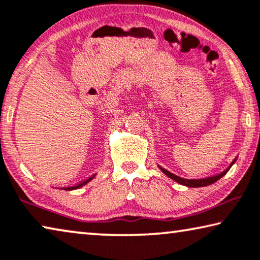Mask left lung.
<instances>
[{"label":"left lung","instance_id":"1","mask_svg":"<svg viewBox=\"0 0 260 260\" xmlns=\"http://www.w3.org/2000/svg\"><path fill=\"white\" fill-rule=\"evenodd\" d=\"M235 161H236V159H235V160L231 162V165L228 167L225 171H223L222 173H219L217 175H214V177L205 178V179H183V178L178 177V175H175L173 173H171V172H169V171L165 170V169H162L161 166H159V169H160L162 173L166 174L167 177L171 178V179H173L174 181L181 183V185H183V186H187V187H205V186H208V185H211V183L216 182L217 180H219V179L223 177V175H225L226 172L230 170V167L234 165Z\"/></svg>","mask_w":260,"mask_h":260}]
</instances>
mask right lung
I'll list each match as a JSON object with an SVG mask.
<instances>
[{
  "mask_svg": "<svg viewBox=\"0 0 260 260\" xmlns=\"http://www.w3.org/2000/svg\"><path fill=\"white\" fill-rule=\"evenodd\" d=\"M95 177V175H91L90 178H88V179H86L85 181H81L80 183H78V185H75V186H71V187H65V188H62V189H66V190H73V189H78V188H80V187H82V186H85L87 182H89L91 179H93Z\"/></svg>",
  "mask_w": 260,
  "mask_h": 260,
  "instance_id": "right-lung-1",
  "label": "right lung"
}]
</instances>
